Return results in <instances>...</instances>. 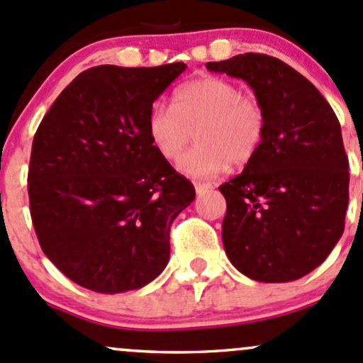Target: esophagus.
<instances>
[{
    "label": "esophagus",
    "instance_id": "esophagus-1",
    "mask_svg": "<svg viewBox=\"0 0 363 363\" xmlns=\"http://www.w3.org/2000/svg\"><path fill=\"white\" fill-rule=\"evenodd\" d=\"M212 188H213L212 182H196V184H194V189H196L198 194H203V193L211 191Z\"/></svg>",
    "mask_w": 363,
    "mask_h": 363
}]
</instances>
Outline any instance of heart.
Wrapping results in <instances>:
<instances>
[{"label": "heart", "instance_id": "b5f03b06", "mask_svg": "<svg viewBox=\"0 0 363 363\" xmlns=\"http://www.w3.org/2000/svg\"><path fill=\"white\" fill-rule=\"evenodd\" d=\"M264 111L240 86L223 78H198L179 86L172 106L155 104L147 135L167 162L181 158L196 130L198 144L179 163L191 177H213L228 165H243L264 137Z\"/></svg>", "mask_w": 363, "mask_h": 363}]
</instances>
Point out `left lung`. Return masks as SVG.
I'll return each mask as SVG.
<instances>
[{"label": "left lung", "instance_id": "1", "mask_svg": "<svg viewBox=\"0 0 363 363\" xmlns=\"http://www.w3.org/2000/svg\"><path fill=\"white\" fill-rule=\"evenodd\" d=\"M207 69L247 82L266 125L254 158L219 188L228 205L224 250L252 280L303 278L345 231L350 172L337 116L311 82L277 57L243 53Z\"/></svg>", "mask_w": 363, "mask_h": 363}]
</instances>
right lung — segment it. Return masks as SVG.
<instances>
[{"mask_svg": "<svg viewBox=\"0 0 363 363\" xmlns=\"http://www.w3.org/2000/svg\"><path fill=\"white\" fill-rule=\"evenodd\" d=\"M184 69V62L91 67L38 127L30 219L45 255L82 287L135 291L169 262L170 226L194 200V188L155 150L147 114Z\"/></svg>", "mask_w": 363, "mask_h": 363, "instance_id": "1", "label": "right lung"}]
</instances>
